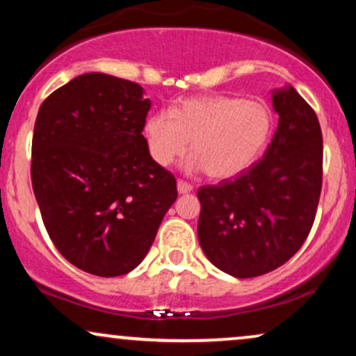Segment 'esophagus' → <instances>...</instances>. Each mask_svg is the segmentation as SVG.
Returning a JSON list of instances; mask_svg holds the SVG:
<instances>
[{
    "mask_svg": "<svg viewBox=\"0 0 356 356\" xmlns=\"http://www.w3.org/2000/svg\"><path fill=\"white\" fill-rule=\"evenodd\" d=\"M177 191L179 194H187V192L192 191V186L186 181H177Z\"/></svg>",
    "mask_w": 356,
    "mask_h": 356,
    "instance_id": "esophagus-1",
    "label": "esophagus"
}]
</instances>
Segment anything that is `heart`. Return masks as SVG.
<instances>
[{
    "mask_svg": "<svg viewBox=\"0 0 356 356\" xmlns=\"http://www.w3.org/2000/svg\"><path fill=\"white\" fill-rule=\"evenodd\" d=\"M273 130L271 110L261 100L211 95L184 100L170 112L152 113L144 132L149 152L167 167L192 147L186 167L229 179L251 167Z\"/></svg>",
    "mask_w": 356,
    "mask_h": 356,
    "instance_id": "heart-1",
    "label": "heart"
}]
</instances>
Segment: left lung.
<instances>
[{"instance_id": "obj_1", "label": "left lung", "mask_w": 356, "mask_h": 356, "mask_svg": "<svg viewBox=\"0 0 356 356\" xmlns=\"http://www.w3.org/2000/svg\"><path fill=\"white\" fill-rule=\"evenodd\" d=\"M277 129L263 159L232 181L199 189L197 236L220 271L254 277L303 246L321 192L323 137L314 110L291 85L273 90Z\"/></svg>"}]
</instances>
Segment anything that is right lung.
Returning a JSON list of instances; mask_svg holds the SVG:
<instances>
[{
  "label": "right lung",
  "mask_w": 356,
  "mask_h": 356,
  "mask_svg": "<svg viewBox=\"0 0 356 356\" xmlns=\"http://www.w3.org/2000/svg\"><path fill=\"white\" fill-rule=\"evenodd\" d=\"M150 100L134 81L83 73L43 102L31 145L36 202L60 254L90 275H127L144 261L175 179L154 161Z\"/></svg>",
  "instance_id": "1"
}]
</instances>
